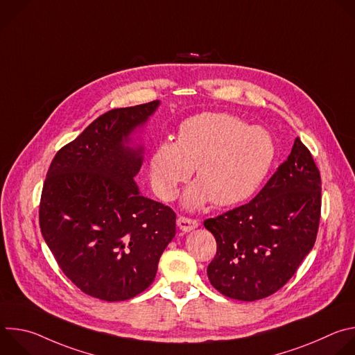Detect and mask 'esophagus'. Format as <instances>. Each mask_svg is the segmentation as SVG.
I'll use <instances>...</instances> for the list:
<instances>
[{
	"label": "esophagus",
	"mask_w": 355,
	"mask_h": 355,
	"mask_svg": "<svg viewBox=\"0 0 355 355\" xmlns=\"http://www.w3.org/2000/svg\"><path fill=\"white\" fill-rule=\"evenodd\" d=\"M177 226L180 227V230L187 233V232H191V230L198 227V220L189 219V218H185V216H180L177 219Z\"/></svg>",
	"instance_id": "34e87169"
}]
</instances>
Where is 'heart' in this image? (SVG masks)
Listing matches in <instances>:
<instances>
[{"label":"heart","mask_w":355,"mask_h":355,"mask_svg":"<svg viewBox=\"0 0 355 355\" xmlns=\"http://www.w3.org/2000/svg\"><path fill=\"white\" fill-rule=\"evenodd\" d=\"M272 160L274 141L266 129L229 114L205 112L184 121L175 141L155 148L148 170L156 193L171 200L195 168L196 181L182 198L193 211L211 200L218 207L240 204L260 187Z\"/></svg>","instance_id":"obj_1"}]
</instances>
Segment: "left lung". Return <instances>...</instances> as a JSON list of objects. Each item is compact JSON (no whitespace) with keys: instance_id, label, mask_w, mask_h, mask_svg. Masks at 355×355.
<instances>
[{"instance_id":"obj_1","label":"left lung","mask_w":355,"mask_h":355,"mask_svg":"<svg viewBox=\"0 0 355 355\" xmlns=\"http://www.w3.org/2000/svg\"><path fill=\"white\" fill-rule=\"evenodd\" d=\"M320 207L319 168L296 137L288 160L254 199L204 222L218 244L207 270L211 284L245 302L275 293L313 248Z\"/></svg>"}]
</instances>
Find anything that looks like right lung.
Masks as SVG:
<instances>
[{
	"instance_id": "1",
	"label": "right lung",
	"mask_w": 355,
	"mask_h": 355,
	"mask_svg": "<svg viewBox=\"0 0 355 355\" xmlns=\"http://www.w3.org/2000/svg\"><path fill=\"white\" fill-rule=\"evenodd\" d=\"M159 105L101 115L49 167L42 236L66 277L89 296L118 302L143 292L175 236L174 211L143 196L135 182L144 148L132 135Z\"/></svg>"
}]
</instances>
